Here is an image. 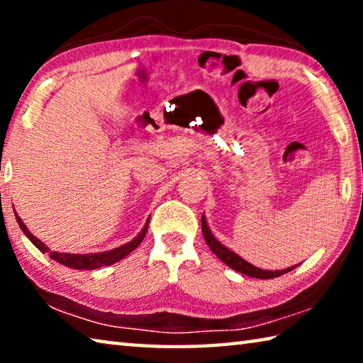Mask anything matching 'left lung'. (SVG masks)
<instances>
[{
    "label": "left lung",
    "instance_id": "8db88e82",
    "mask_svg": "<svg viewBox=\"0 0 363 363\" xmlns=\"http://www.w3.org/2000/svg\"><path fill=\"white\" fill-rule=\"evenodd\" d=\"M201 232H203V237H205V242L210 250L213 251L214 255H216L220 261L224 264H227L230 269L237 270V272L245 274V275H250V277H255V279H274V277H280V275H284L286 272H290L296 266L293 267H288V269H281V270H264L253 266V264H250L248 261H245L242 256H238L237 253H233L232 250H229L227 247H224L223 243H220L216 237L213 235L210 227L206 224V219L205 216H201Z\"/></svg>",
    "mask_w": 363,
    "mask_h": 363
}]
</instances>
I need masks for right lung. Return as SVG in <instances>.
<instances>
[{
    "instance_id": "add662e5",
    "label": "right lung",
    "mask_w": 363,
    "mask_h": 363,
    "mask_svg": "<svg viewBox=\"0 0 363 363\" xmlns=\"http://www.w3.org/2000/svg\"><path fill=\"white\" fill-rule=\"evenodd\" d=\"M16 219L17 223H19L22 232L26 233L27 238L30 242H32L36 248H38L41 253H48L49 257L54 261H57L59 264H64L67 267H72V269H86V270H93V269H99L104 266H112V264L118 262L123 257H126L128 255L131 253V251L136 250L140 242L144 240L147 229H149V219H147V223L144 225V229L140 230L136 237L133 238L131 242H128L125 245H121L118 248H113V250H108V251H102V253H91V255H70V253H57V251H51L49 250L45 243L41 240H38L32 232L27 229V225L22 223V219L17 216L16 213Z\"/></svg>"
}]
</instances>
